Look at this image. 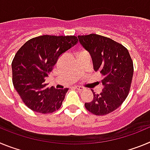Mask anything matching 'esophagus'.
Instances as JSON below:
<instances>
[{
    "label": "esophagus",
    "instance_id": "1",
    "mask_svg": "<svg viewBox=\"0 0 150 150\" xmlns=\"http://www.w3.org/2000/svg\"><path fill=\"white\" fill-rule=\"evenodd\" d=\"M75 88H76V89H77L78 91H83V88L82 86H76Z\"/></svg>",
    "mask_w": 150,
    "mask_h": 150
}]
</instances>
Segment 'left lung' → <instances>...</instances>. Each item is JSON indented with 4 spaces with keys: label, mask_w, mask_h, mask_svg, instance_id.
Returning a JSON list of instances; mask_svg holds the SVG:
<instances>
[{
    "label": "left lung",
    "mask_w": 150,
    "mask_h": 150,
    "mask_svg": "<svg viewBox=\"0 0 150 150\" xmlns=\"http://www.w3.org/2000/svg\"><path fill=\"white\" fill-rule=\"evenodd\" d=\"M78 38L89 52L94 70L104 76L102 92L93 91V100L86 103L85 107L97 116L107 115L120 107L128 95L133 77V61L128 50L110 38L95 34L79 35Z\"/></svg>",
    "instance_id": "1"
}]
</instances>
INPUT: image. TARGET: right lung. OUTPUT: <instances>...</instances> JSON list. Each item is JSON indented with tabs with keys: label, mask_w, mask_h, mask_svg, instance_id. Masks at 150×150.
Listing matches in <instances>:
<instances>
[{
	"label": "right lung",
	"mask_w": 150,
	"mask_h": 150,
	"mask_svg": "<svg viewBox=\"0 0 150 150\" xmlns=\"http://www.w3.org/2000/svg\"><path fill=\"white\" fill-rule=\"evenodd\" d=\"M78 43L76 36L43 35L29 40L12 62L13 83L29 109L52 113L62 104L68 88L48 87V76L59 57Z\"/></svg>",
	"instance_id": "add662e5"
}]
</instances>
